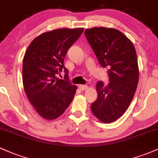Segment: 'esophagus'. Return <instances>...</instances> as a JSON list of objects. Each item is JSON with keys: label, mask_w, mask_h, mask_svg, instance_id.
Instances as JSON below:
<instances>
[{"label": "esophagus", "mask_w": 158, "mask_h": 158, "mask_svg": "<svg viewBox=\"0 0 158 158\" xmlns=\"http://www.w3.org/2000/svg\"><path fill=\"white\" fill-rule=\"evenodd\" d=\"M79 88L81 90V91H85V89H87L88 86L85 85H79Z\"/></svg>", "instance_id": "34e87169"}]
</instances>
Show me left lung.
<instances>
[{
  "instance_id": "8db88e82",
  "label": "left lung",
  "mask_w": 158,
  "mask_h": 158,
  "mask_svg": "<svg viewBox=\"0 0 158 158\" xmlns=\"http://www.w3.org/2000/svg\"><path fill=\"white\" fill-rule=\"evenodd\" d=\"M85 34L99 63L108 68L110 83L99 81L98 99L91 105L93 114L103 123L118 119L132 101L137 88L139 67L133 43L121 31L100 27Z\"/></svg>"
}]
</instances>
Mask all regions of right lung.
<instances>
[{
	"label": "right lung",
	"instance_id": "right-lung-1",
	"mask_svg": "<svg viewBox=\"0 0 158 158\" xmlns=\"http://www.w3.org/2000/svg\"><path fill=\"white\" fill-rule=\"evenodd\" d=\"M84 28H61L45 32L36 37L23 58L22 81L30 103L41 117L53 120L60 117L70 104L76 87L57 77L68 70L64 65L68 49Z\"/></svg>",
	"mask_w": 158,
	"mask_h": 158
}]
</instances>
